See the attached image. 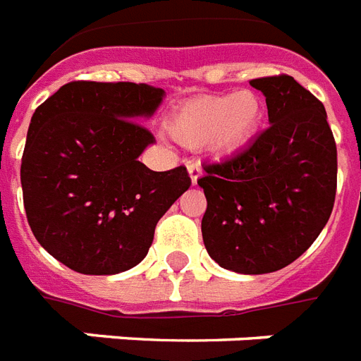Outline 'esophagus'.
Here are the masks:
<instances>
[{"mask_svg": "<svg viewBox=\"0 0 361 361\" xmlns=\"http://www.w3.org/2000/svg\"><path fill=\"white\" fill-rule=\"evenodd\" d=\"M188 175L192 178V184H197V178L201 177V167L197 164H188Z\"/></svg>", "mask_w": 361, "mask_h": 361, "instance_id": "esophagus-1", "label": "esophagus"}]
</instances>
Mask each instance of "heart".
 I'll list each match as a JSON object with an SVG mask.
<instances>
[{"instance_id":"b5f03b06","label":"heart","mask_w":361,"mask_h":361,"mask_svg":"<svg viewBox=\"0 0 361 361\" xmlns=\"http://www.w3.org/2000/svg\"><path fill=\"white\" fill-rule=\"evenodd\" d=\"M262 121L261 94L244 89L180 104L169 115L166 126L167 134L183 147H207L216 157H233L257 137Z\"/></svg>"}]
</instances>
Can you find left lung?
Returning <instances> with one entry per match:
<instances>
[{
	"instance_id": "obj_1",
	"label": "left lung",
	"mask_w": 361,
	"mask_h": 361,
	"mask_svg": "<svg viewBox=\"0 0 361 361\" xmlns=\"http://www.w3.org/2000/svg\"><path fill=\"white\" fill-rule=\"evenodd\" d=\"M268 126L244 151L204 166L201 233L207 252L236 274L281 270L321 235L334 209L337 149L322 102L293 76L252 80Z\"/></svg>"
}]
</instances>
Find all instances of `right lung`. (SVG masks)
Returning <instances> with one entry per match:
<instances>
[{
  "label": "right lung",
  "instance_id": "right-lung-1",
  "mask_svg": "<svg viewBox=\"0 0 361 361\" xmlns=\"http://www.w3.org/2000/svg\"><path fill=\"white\" fill-rule=\"evenodd\" d=\"M164 99L147 83L72 82L35 109L20 169L25 214L40 246L74 272L140 264L158 220L190 188L186 167L140 162L154 143L140 123Z\"/></svg>",
  "mask_w": 361,
  "mask_h": 361
}]
</instances>
